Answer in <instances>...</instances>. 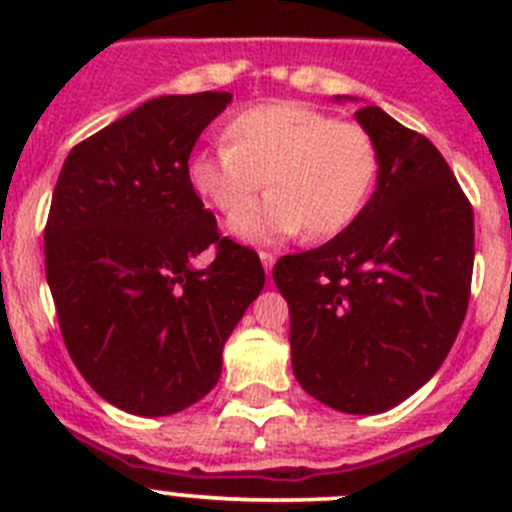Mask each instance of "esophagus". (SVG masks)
Returning <instances> with one entry per match:
<instances>
[{
  "instance_id": "esophagus-1",
  "label": "esophagus",
  "mask_w": 512,
  "mask_h": 512,
  "mask_svg": "<svg viewBox=\"0 0 512 512\" xmlns=\"http://www.w3.org/2000/svg\"><path fill=\"white\" fill-rule=\"evenodd\" d=\"M259 259H261V264H264L266 274H271V269H274V264H277V253L259 251Z\"/></svg>"
}]
</instances>
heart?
Segmentation results:
<instances>
[{"label": "heart", "mask_w": 512, "mask_h": 512, "mask_svg": "<svg viewBox=\"0 0 512 512\" xmlns=\"http://www.w3.org/2000/svg\"><path fill=\"white\" fill-rule=\"evenodd\" d=\"M223 148L189 158L197 197L233 217L267 179L264 203L233 220V233L269 243L305 228L307 241L333 238L354 223L374 192L379 148L351 120L302 102L256 104L230 117Z\"/></svg>", "instance_id": "obj_1"}]
</instances>
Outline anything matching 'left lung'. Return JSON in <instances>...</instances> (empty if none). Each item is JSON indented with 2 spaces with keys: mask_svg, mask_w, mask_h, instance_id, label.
<instances>
[{
  "mask_svg": "<svg viewBox=\"0 0 512 512\" xmlns=\"http://www.w3.org/2000/svg\"><path fill=\"white\" fill-rule=\"evenodd\" d=\"M379 148L372 200L343 233L282 256L292 369L302 390L374 415L423 387L467 315L472 202L431 140L369 104L356 110Z\"/></svg>",
  "mask_w": 512,
  "mask_h": 512,
  "instance_id": "1",
  "label": "left lung"
}]
</instances>
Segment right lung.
I'll return each instance as SVG.
<instances>
[{
  "mask_svg": "<svg viewBox=\"0 0 512 512\" xmlns=\"http://www.w3.org/2000/svg\"><path fill=\"white\" fill-rule=\"evenodd\" d=\"M228 92L140 104L71 148L45 223V277L71 361L133 415H174L220 379L223 346L264 287L253 248L217 230L187 179ZM205 250L213 261L194 270Z\"/></svg>",
  "mask_w": 512,
  "mask_h": 512,
  "instance_id": "add662e5",
  "label": "right lung"
}]
</instances>
